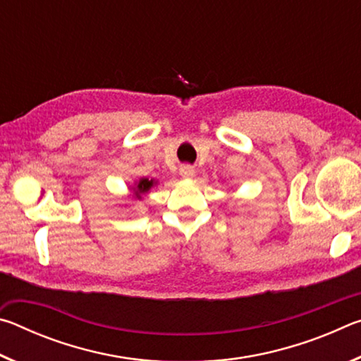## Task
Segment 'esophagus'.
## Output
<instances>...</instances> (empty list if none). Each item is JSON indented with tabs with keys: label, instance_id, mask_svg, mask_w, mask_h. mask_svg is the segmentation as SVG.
<instances>
[{
	"label": "esophagus",
	"instance_id": "1",
	"mask_svg": "<svg viewBox=\"0 0 361 361\" xmlns=\"http://www.w3.org/2000/svg\"><path fill=\"white\" fill-rule=\"evenodd\" d=\"M180 175L183 178H192L195 175V169L192 166H189V164H185V166L180 167Z\"/></svg>",
	"mask_w": 361,
	"mask_h": 361
}]
</instances>
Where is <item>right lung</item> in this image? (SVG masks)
Segmentation results:
<instances>
[{"label": "right lung", "instance_id": "1", "mask_svg": "<svg viewBox=\"0 0 361 361\" xmlns=\"http://www.w3.org/2000/svg\"><path fill=\"white\" fill-rule=\"evenodd\" d=\"M152 186H154V180L142 178V180H140V181L137 183L135 188H132V189H133V194H135L137 197L140 199V197H142V194H146V192H148Z\"/></svg>", "mask_w": 361, "mask_h": 361}]
</instances>
